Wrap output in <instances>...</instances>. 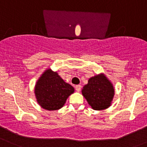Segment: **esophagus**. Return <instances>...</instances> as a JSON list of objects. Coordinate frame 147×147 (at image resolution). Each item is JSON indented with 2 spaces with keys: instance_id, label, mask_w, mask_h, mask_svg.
Instances as JSON below:
<instances>
[{
  "instance_id": "34e87169",
  "label": "esophagus",
  "mask_w": 147,
  "mask_h": 147,
  "mask_svg": "<svg viewBox=\"0 0 147 147\" xmlns=\"http://www.w3.org/2000/svg\"><path fill=\"white\" fill-rule=\"evenodd\" d=\"M75 90H76L78 92L80 91V90H81V85H80V84H78V85L75 86Z\"/></svg>"
}]
</instances>
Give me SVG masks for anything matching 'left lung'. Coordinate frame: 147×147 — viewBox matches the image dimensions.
Returning <instances> with one entry per match:
<instances>
[{
    "instance_id": "obj_1",
    "label": "left lung",
    "mask_w": 147,
    "mask_h": 147,
    "mask_svg": "<svg viewBox=\"0 0 147 147\" xmlns=\"http://www.w3.org/2000/svg\"><path fill=\"white\" fill-rule=\"evenodd\" d=\"M82 93L89 105L95 110H102L110 106L115 90L112 83L104 75H99L89 79L84 86Z\"/></svg>"
}]
</instances>
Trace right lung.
Masks as SVG:
<instances>
[{
  "label": "right lung",
  "mask_w": 147,
  "mask_h": 147,
  "mask_svg": "<svg viewBox=\"0 0 147 147\" xmlns=\"http://www.w3.org/2000/svg\"><path fill=\"white\" fill-rule=\"evenodd\" d=\"M73 92V87L50 69L42 74L35 89L37 101L47 110H57L63 107L67 98Z\"/></svg>",
  "instance_id": "1"
}]
</instances>
